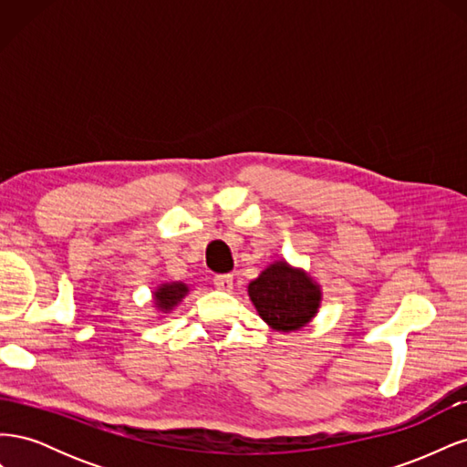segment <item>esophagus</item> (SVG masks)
I'll list each match as a JSON object with an SVG mask.
<instances>
[{
    "label": "esophagus",
    "instance_id": "obj_1",
    "mask_svg": "<svg viewBox=\"0 0 467 467\" xmlns=\"http://www.w3.org/2000/svg\"><path fill=\"white\" fill-rule=\"evenodd\" d=\"M214 286L222 292H232L234 288V276L232 275H218L214 276Z\"/></svg>",
    "mask_w": 467,
    "mask_h": 467
}]
</instances>
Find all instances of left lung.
<instances>
[{"mask_svg": "<svg viewBox=\"0 0 467 467\" xmlns=\"http://www.w3.org/2000/svg\"><path fill=\"white\" fill-rule=\"evenodd\" d=\"M247 294L261 319L282 333L300 331L312 321L321 306V286L304 268L285 259L268 265L249 282Z\"/></svg>", "mask_w": 467, "mask_h": 467, "instance_id": "left-lung-1", "label": "left lung"}]
</instances>
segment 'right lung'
<instances>
[{
    "instance_id": "right-lung-1",
    "label": "right lung",
    "mask_w": 467,
    "mask_h": 467,
    "mask_svg": "<svg viewBox=\"0 0 467 467\" xmlns=\"http://www.w3.org/2000/svg\"><path fill=\"white\" fill-rule=\"evenodd\" d=\"M189 294V286L185 282H163L153 290V307L160 309L161 314H169L182 302Z\"/></svg>"
}]
</instances>
